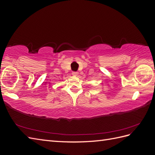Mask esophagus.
I'll return each mask as SVG.
<instances>
[{"label":"esophagus","instance_id":"obj_1","mask_svg":"<svg viewBox=\"0 0 155 155\" xmlns=\"http://www.w3.org/2000/svg\"><path fill=\"white\" fill-rule=\"evenodd\" d=\"M72 75L74 76H77L78 75V72H72Z\"/></svg>","mask_w":155,"mask_h":155}]
</instances>
